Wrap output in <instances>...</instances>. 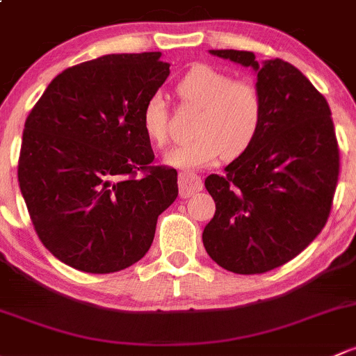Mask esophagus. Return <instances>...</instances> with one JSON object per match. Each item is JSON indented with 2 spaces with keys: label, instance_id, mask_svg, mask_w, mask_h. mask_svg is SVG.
<instances>
[{
  "label": "esophagus",
  "instance_id": "1",
  "mask_svg": "<svg viewBox=\"0 0 356 356\" xmlns=\"http://www.w3.org/2000/svg\"><path fill=\"white\" fill-rule=\"evenodd\" d=\"M178 183H179V195L181 197L193 195V193L200 192L204 186L202 178H200L197 173H193V171H183V173H179Z\"/></svg>",
  "mask_w": 356,
  "mask_h": 356
}]
</instances>
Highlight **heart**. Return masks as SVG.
<instances>
[{"instance_id":"heart-1","label":"heart","mask_w":356,"mask_h":356,"mask_svg":"<svg viewBox=\"0 0 356 356\" xmlns=\"http://www.w3.org/2000/svg\"><path fill=\"white\" fill-rule=\"evenodd\" d=\"M177 94L185 106L199 108L200 115L193 124L195 140L166 154L171 166L193 170L212 166L221 157L236 159L262 130L264 97L250 80H233L221 70L195 65L178 82ZM142 127L154 145L163 149L170 144V113L161 96L145 102Z\"/></svg>"}]
</instances>
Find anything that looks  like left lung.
<instances>
[{
	"label": "left lung",
	"mask_w": 356,
	"mask_h": 356,
	"mask_svg": "<svg viewBox=\"0 0 356 356\" xmlns=\"http://www.w3.org/2000/svg\"><path fill=\"white\" fill-rule=\"evenodd\" d=\"M211 54L257 72L264 123L247 152L205 188L216 214L202 240L216 264L236 274H262L305 250L331 214L339 147L325 97L288 61H255L250 51Z\"/></svg>",
	"instance_id": "left-lung-1"
}]
</instances>
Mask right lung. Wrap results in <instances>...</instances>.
I'll use <instances>...</instances> for the list:
<instances>
[{
    "instance_id": "1",
    "label": "right lung",
    "mask_w": 356,
    "mask_h": 356,
    "mask_svg": "<svg viewBox=\"0 0 356 356\" xmlns=\"http://www.w3.org/2000/svg\"><path fill=\"white\" fill-rule=\"evenodd\" d=\"M170 75L161 53L108 54L54 76L25 120L18 183L44 247L73 269L116 273L151 248L178 173L154 166L145 102Z\"/></svg>"
}]
</instances>
